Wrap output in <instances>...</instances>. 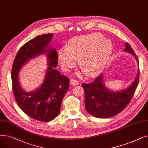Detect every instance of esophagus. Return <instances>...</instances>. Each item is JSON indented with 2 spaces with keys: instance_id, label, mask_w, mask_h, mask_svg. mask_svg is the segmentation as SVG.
<instances>
[{
  "instance_id": "esophagus-1",
  "label": "esophagus",
  "mask_w": 148,
  "mask_h": 148,
  "mask_svg": "<svg viewBox=\"0 0 148 148\" xmlns=\"http://www.w3.org/2000/svg\"><path fill=\"white\" fill-rule=\"evenodd\" d=\"M70 84L71 85L73 86H76V85H79V82L77 80H75L74 79H71L70 80Z\"/></svg>"
}]
</instances>
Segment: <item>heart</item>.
I'll return each instance as SVG.
<instances>
[{
  "instance_id": "obj_1",
  "label": "heart",
  "mask_w": 148,
  "mask_h": 148,
  "mask_svg": "<svg viewBox=\"0 0 148 148\" xmlns=\"http://www.w3.org/2000/svg\"><path fill=\"white\" fill-rule=\"evenodd\" d=\"M105 36L94 33L76 36L68 43L67 47L58 52L60 66L65 71H69L80 60V65L89 77L100 74L112 56L114 46Z\"/></svg>"
}]
</instances>
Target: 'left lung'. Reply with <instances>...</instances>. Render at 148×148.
I'll return each instance as SVG.
<instances>
[{
  "instance_id": "1",
  "label": "left lung",
  "mask_w": 148,
  "mask_h": 148,
  "mask_svg": "<svg viewBox=\"0 0 148 148\" xmlns=\"http://www.w3.org/2000/svg\"><path fill=\"white\" fill-rule=\"evenodd\" d=\"M125 52L134 56L137 63V57L131 47L125 43ZM139 80V68L134 80L127 88L114 91L105 85L103 76L101 74L92 83H83L85 94V104L86 111L92 116L105 119L114 116L123 111L129 104L137 87Z\"/></svg>"
}]
</instances>
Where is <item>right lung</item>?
<instances>
[{"label": "right lung", "mask_w": 148, "mask_h": 148, "mask_svg": "<svg viewBox=\"0 0 148 148\" xmlns=\"http://www.w3.org/2000/svg\"><path fill=\"white\" fill-rule=\"evenodd\" d=\"M53 34L40 35L25 43L19 49L11 71L12 91L18 106L31 118L49 122L58 116L62 100L69 89V79L58 70L56 49L49 44ZM45 54L48 68L41 85L34 91L27 92L19 83L18 74L29 60Z\"/></svg>", "instance_id": "right-lung-1"}]
</instances>
